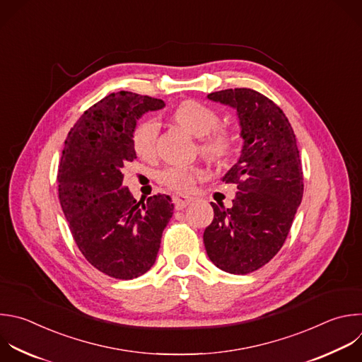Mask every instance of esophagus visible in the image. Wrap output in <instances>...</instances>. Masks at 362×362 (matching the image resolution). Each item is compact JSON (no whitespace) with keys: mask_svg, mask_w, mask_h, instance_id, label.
<instances>
[{"mask_svg":"<svg viewBox=\"0 0 362 362\" xmlns=\"http://www.w3.org/2000/svg\"><path fill=\"white\" fill-rule=\"evenodd\" d=\"M173 202H175L176 210H183L192 202V197L186 194H176L173 196Z\"/></svg>","mask_w":362,"mask_h":362,"instance_id":"obj_1","label":"esophagus"}]
</instances>
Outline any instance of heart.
<instances>
[{
    "instance_id": "heart-1",
    "label": "heart",
    "mask_w": 362,
    "mask_h": 362,
    "mask_svg": "<svg viewBox=\"0 0 362 362\" xmlns=\"http://www.w3.org/2000/svg\"><path fill=\"white\" fill-rule=\"evenodd\" d=\"M176 122L193 134L196 138H202L200 151L213 159L226 156L231 148V136L224 131H214L218 125L217 113L196 100H186L180 103L173 113ZM159 135V122L155 117H146L136 127L132 144L136 153L142 158H152L156 152V142ZM200 175L197 169L187 168H168L159 173V182L173 190H189L194 179Z\"/></svg>"
}]
</instances>
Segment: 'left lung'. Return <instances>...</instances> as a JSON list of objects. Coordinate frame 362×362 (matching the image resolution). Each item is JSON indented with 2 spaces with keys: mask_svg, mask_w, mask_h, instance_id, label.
Listing matches in <instances>:
<instances>
[{
  "mask_svg": "<svg viewBox=\"0 0 362 362\" xmlns=\"http://www.w3.org/2000/svg\"><path fill=\"white\" fill-rule=\"evenodd\" d=\"M207 99L235 109L243 139L237 163L221 177L237 185L233 206L210 203L203 233L209 259L230 274H249L283 247L303 199V170L294 131L283 110L257 90L235 88Z\"/></svg>",
  "mask_w": 362,
  "mask_h": 362,
  "instance_id": "1",
  "label": "left lung"
}]
</instances>
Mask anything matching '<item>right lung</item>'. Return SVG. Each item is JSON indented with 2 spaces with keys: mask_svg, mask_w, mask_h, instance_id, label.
I'll use <instances>...</instances> for the list:
<instances>
[{
  "mask_svg": "<svg viewBox=\"0 0 362 362\" xmlns=\"http://www.w3.org/2000/svg\"><path fill=\"white\" fill-rule=\"evenodd\" d=\"M163 106L146 95L110 93L83 112L65 141L58 170L62 211L85 259L113 279L132 280L151 270L173 214L169 196L136 202L122 186V169L136 159L138 120Z\"/></svg>",
  "mask_w": 362,
  "mask_h": 362,
  "instance_id": "right-lung-1",
  "label": "right lung"
}]
</instances>
